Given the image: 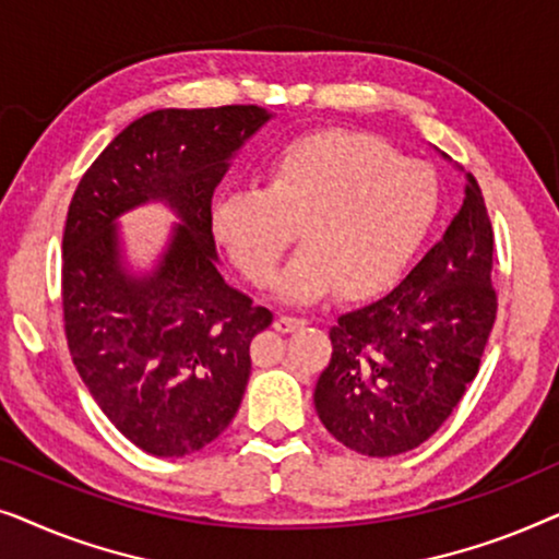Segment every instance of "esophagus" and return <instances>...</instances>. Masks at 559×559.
I'll return each instance as SVG.
<instances>
[{
  "label": "esophagus",
  "instance_id": "34e87169",
  "mask_svg": "<svg viewBox=\"0 0 559 559\" xmlns=\"http://www.w3.org/2000/svg\"><path fill=\"white\" fill-rule=\"evenodd\" d=\"M308 323L305 318H295V316H277L274 318V328H277L280 333H293V331H300V328Z\"/></svg>",
  "mask_w": 559,
  "mask_h": 559
}]
</instances>
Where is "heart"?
<instances>
[{
	"label": "heart",
	"mask_w": 559,
	"mask_h": 559,
	"mask_svg": "<svg viewBox=\"0 0 559 559\" xmlns=\"http://www.w3.org/2000/svg\"><path fill=\"white\" fill-rule=\"evenodd\" d=\"M440 211L430 165L402 159L379 136L320 129L295 136L266 165V186L213 198L211 231L251 285H266L302 226L308 241L274 295L310 305L341 287L350 300L404 277Z\"/></svg>",
	"instance_id": "heart-1"
}]
</instances>
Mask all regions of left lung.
Instances as JSON below:
<instances>
[{
	"label": "left lung",
	"mask_w": 559,
	"mask_h": 559,
	"mask_svg": "<svg viewBox=\"0 0 559 559\" xmlns=\"http://www.w3.org/2000/svg\"><path fill=\"white\" fill-rule=\"evenodd\" d=\"M491 218L465 173V201L442 241L386 297L331 328L333 356L312 400L335 440L389 457L423 445L445 423L491 335Z\"/></svg>",
	"instance_id": "obj_1"
}]
</instances>
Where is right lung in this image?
I'll list each match as a JSON object with an SVG mask.
<instances>
[{"label":"right lung","instance_id":"right-lung-1","mask_svg":"<svg viewBox=\"0 0 559 559\" xmlns=\"http://www.w3.org/2000/svg\"><path fill=\"white\" fill-rule=\"evenodd\" d=\"M274 117L262 106L157 109L114 136L75 188L63 231V316L83 384L144 453L182 457L231 423L249 346L272 312L221 277L213 190ZM163 202L178 222L150 267L126 254L118 218Z\"/></svg>","mask_w":559,"mask_h":559}]
</instances>
